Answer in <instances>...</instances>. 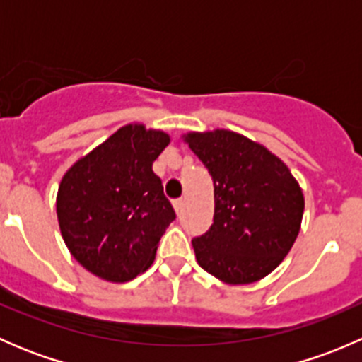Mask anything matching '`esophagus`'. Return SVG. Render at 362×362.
<instances>
[{
	"instance_id": "esophagus-1",
	"label": "esophagus",
	"mask_w": 362,
	"mask_h": 362,
	"mask_svg": "<svg viewBox=\"0 0 362 362\" xmlns=\"http://www.w3.org/2000/svg\"><path fill=\"white\" fill-rule=\"evenodd\" d=\"M173 208H175V211H177V214L180 215L182 214V208H184V199H175Z\"/></svg>"
}]
</instances>
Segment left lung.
<instances>
[{
	"label": "left lung",
	"mask_w": 362,
	"mask_h": 362,
	"mask_svg": "<svg viewBox=\"0 0 362 362\" xmlns=\"http://www.w3.org/2000/svg\"><path fill=\"white\" fill-rule=\"evenodd\" d=\"M214 180V224L192 240L198 264L231 286L257 282L289 254L305 198L282 159L228 129L187 133Z\"/></svg>",
	"instance_id": "1"
}]
</instances>
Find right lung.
Segmentation results:
<instances>
[{
    "label": "right lung",
    "mask_w": 362,
    "mask_h": 362,
    "mask_svg": "<svg viewBox=\"0 0 362 362\" xmlns=\"http://www.w3.org/2000/svg\"><path fill=\"white\" fill-rule=\"evenodd\" d=\"M170 144L164 131L127 124L76 160L57 191V221L73 257L108 282L151 268L175 210L152 163Z\"/></svg>",
    "instance_id": "obj_1"
}]
</instances>
